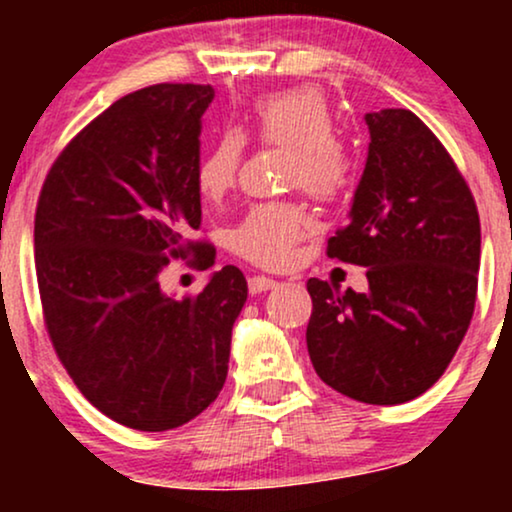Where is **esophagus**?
<instances>
[{
  "instance_id": "34e87169",
  "label": "esophagus",
  "mask_w": 512,
  "mask_h": 512,
  "mask_svg": "<svg viewBox=\"0 0 512 512\" xmlns=\"http://www.w3.org/2000/svg\"><path fill=\"white\" fill-rule=\"evenodd\" d=\"M274 286H276V279H269V276L255 274V276H250V279H248V289H250V293L269 291V289H274Z\"/></svg>"
}]
</instances>
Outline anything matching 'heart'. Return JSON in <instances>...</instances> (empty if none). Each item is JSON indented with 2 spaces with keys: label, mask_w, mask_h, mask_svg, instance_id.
Listing matches in <instances>:
<instances>
[{
  "label": "heart",
  "mask_w": 512,
  "mask_h": 512,
  "mask_svg": "<svg viewBox=\"0 0 512 512\" xmlns=\"http://www.w3.org/2000/svg\"><path fill=\"white\" fill-rule=\"evenodd\" d=\"M248 132L257 144L289 151L286 185L317 202H334L351 182V156L334 137V117L317 88H286L252 105ZM243 139L226 132L197 163V192L204 202H221L236 185ZM305 211L289 202L255 204L231 231V250L257 267L279 269L308 236Z\"/></svg>",
  "instance_id": "heart-1"
}]
</instances>
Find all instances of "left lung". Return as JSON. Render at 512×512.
<instances>
[{"label":"left lung","mask_w":512,"mask_h":512,"mask_svg":"<svg viewBox=\"0 0 512 512\" xmlns=\"http://www.w3.org/2000/svg\"><path fill=\"white\" fill-rule=\"evenodd\" d=\"M368 158L332 260L366 267L368 291L308 279V354L332 390L366 404L424 395L477 303L479 211L452 156L411 110L368 113Z\"/></svg>","instance_id":"1"}]
</instances>
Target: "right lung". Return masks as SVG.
<instances>
[{
	"label": "right lung",
	"mask_w": 512,
	"mask_h": 512,
	"mask_svg": "<svg viewBox=\"0 0 512 512\" xmlns=\"http://www.w3.org/2000/svg\"><path fill=\"white\" fill-rule=\"evenodd\" d=\"M209 84H156L91 120L52 163L35 209L45 330L81 395L117 424L168 431L219 397L248 281L233 264L197 296H166L170 257L214 262L199 231Z\"/></svg>",
	"instance_id": "1"
}]
</instances>
